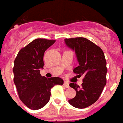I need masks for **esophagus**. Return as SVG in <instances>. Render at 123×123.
<instances>
[{
    "label": "esophagus",
    "mask_w": 123,
    "mask_h": 123,
    "mask_svg": "<svg viewBox=\"0 0 123 123\" xmlns=\"http://www.w3.org/2000/svg\"><path fill=\"white\" fill-rule=\"evenodd\" d=\"M63 85H64V86H65V87L67 88L69 87V83L68 81H64V83H63Z\"/></svg>",
    "instance_id": "34e87169"
}]
</instances>
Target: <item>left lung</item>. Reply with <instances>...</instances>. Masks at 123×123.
Here are the masks:
<instances>
[{
  "instance_id": "left-lung-1",
  "label": "left lung",
  "mask_w": 123,
  "mask_h": 123,
  "mask_svg": "<svg viewBox=\"0 0 123 123\" xmlns=\"http://www.w3.org/2000/svg\"><path fill=\"white\" fill-rule=\"evenodd\" d=\"M65 43L75 51L79 62L74 72L80 76L84 75L81 87L74 83L69 84L76 91V95L68 101L74 107H87L97 101L107 83L105 55L100 47L87 38H66Z\"/></svg>"
}]
</instances>
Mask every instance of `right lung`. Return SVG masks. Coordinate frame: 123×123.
<instances>
[{
    "instance_id": "right-lung-1",
    "label": "right lung",
    "mask_w": 123,
    "mask_h": 123,
    "mask_svg": "<svg viewBox=\"0 0 123 123\" xmlns=\"http://www.w3.org/2000/svg\"><path fill=\"white\" fill-rule=\"evenodd\" d=\"M55 42L36 39L22 48L14 60V83L20 99L32 110L44 107L50 99L51 89L55 85L63 84V80L60 77L46 78L40 74V69H43L44 65V52Z\"/></svg>"
}]
</instances>
